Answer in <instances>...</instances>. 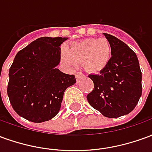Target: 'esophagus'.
Returning <instances> with one entry per match:
<instances>
[{
	"instance_id": "esophagus-1",
	"label": "esophagus",
	"mask_w": 152,
	"mask_h": 152,
	"mask_svg": "<svg viewBox=\"0 0 152 152\" xmlns=\"http://www.w3.org/2000/svg\"><path fill=\"white\" fill-rule=\"evenodd\" d=\"M84 76H85V75L82 72H78L76 73V79L77 81H79L81 79L82 77H84Z\"/></svg>"
}]
</instances>
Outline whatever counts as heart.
Segmentation results:
<instances>
[{"label": "heart", "instance_id": "1", "mask_svg": "<svg viewBox=\"0 0 152 152\" xmlns=\"http://www.w3.org/2000/svg\"><path fill=\"white\" fill-rule=\"evenodd\" d=\"M112 53V45L106 38H90L71 44L62 59L72 67L82 63L86 72L98 73L107 66Z\"/></svg>", "mask_w": 152, "mask_h": 152}]
</instances>
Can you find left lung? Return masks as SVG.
I'll return each instance as SVG.
<instances>
[{"instance_id": "8db88e82", "label": "left lung", "mask_w": 152, "mask_h": 152, "mask_svg": "<svg viewBox=\"0 0 152 152\" xmlns=\"http://www.w3.org/2000/svg\"><path fill=\"white\" fill-rule=\"evenodd\" d=\"M112 45V58L98 75L90 74L94 89L87 95L89 105L108 118L129 114L142 95V72L133 50L122 40L104 33Z\"/></svg>"}]
</instances>
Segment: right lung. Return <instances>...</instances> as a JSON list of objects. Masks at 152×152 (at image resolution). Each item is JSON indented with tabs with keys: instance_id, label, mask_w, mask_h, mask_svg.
<instances>
[{
	"instance_id": "add662e5",
	"label": "right lung",
	"mask_w": 152,
	"mask_h": 152,
	"mask_svg": "<svg viewBox=\"0 0 152 152\" xmlns=\"http://www.w3.org/2000/svg\"><path fill=\"white\" fill-rule=\"evenodd\" d=\"M67 37L37 39L18 51L9 71L10 102L20 116L34 123L54 117L66 89L76 82L74 75L60 72V45Z\"/></svg>"
}]
</instances>
